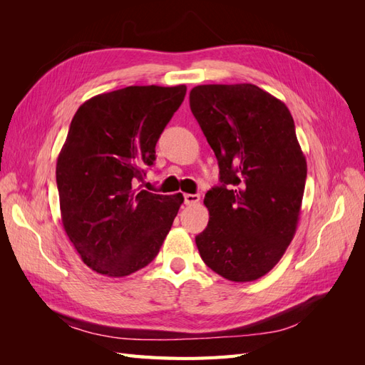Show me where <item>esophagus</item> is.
<instances>
[{
  "mask_svg": "<svg viewBox=\"0 0 365 365\" xmlns=\"http://www.w3.org/2000/svg\"><path fill=\"white\" fill-rule=\"evenodd\" d=\"M200 200H201V196L200 195H192V193H187V195H184V202H185V205H195V204H197L200 202Z\"/></svg>",
  "mask_w": 365,
  "mask_h": 365,
  "instance_id": "obj_1",
  "label": "esophagus"
}]
</instances>
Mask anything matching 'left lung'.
I'll list each match as a JSON object with an SVG mask.
<instances>
[{
  "label": "left lung",
  "instance_id": "1",
  "mask_svg": "<svg viewBox=\"0 0 365 365\" xmlns=\"http://www.w3.org/2000/svg\"><path fill=\"white\" fill-rule=\"evenodd\" d=\"M190 109L219 164L210 220L196 247L210 269L252 282L279 263L297 231L307 164L289 109L252 83L197 85Z\"/></svg>",
  "mask_w": 365,
  "mask_h": 365
}]
</instances>
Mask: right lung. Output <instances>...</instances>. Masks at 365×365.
<instances>
[{"instance_id": "add662e5", "label": "right lung", "mask_w": 365, "mask_h": 365, "mask_svg": "<svg viewBox=\"0 0 365 365\" xmlns=\"http://www.w3.org/2000/svg\"><path fill=\"white\" fill-rule=\"evenodd\" d=\"M185 85L126 86L82 103L56 163L65 233L86 267L126 277L155 259L184 202L135 189Z\"/></svg>"}]
</instances>
